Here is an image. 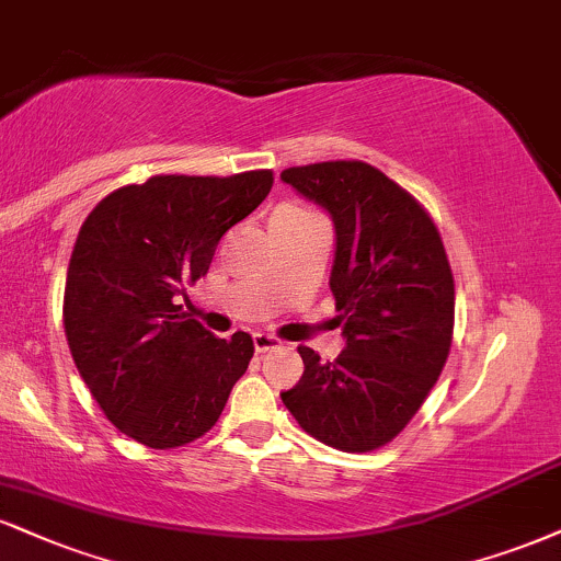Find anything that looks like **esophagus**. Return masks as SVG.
<instances>
[{
    "label": "esophagus",
    "mask_w": 561,
    "mask_h": 561,
    "mask_svg": "<svg viewBox=\"0 0 561 561\" xmlns=\"http://www.w3.org/2000/svg\"><path fill=\"white\" fill-rule=\"evenodd\" d=\"M253 345H255V353H268V350L282 347V340H279V336L259 332V334H253Z\"/></svg>",
    "instance_id": "34e87169"
}]
</instances>
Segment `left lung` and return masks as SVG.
I'll return each mask as SVG.
<instances>
[{
  "instance_id": "obj_1",
  "label": "left lung",
  "mask_w": 561,
  "mask_h": 561,
  "mask_svg": "<svg viewBox=\"0 0 561 561\" xmlns=\"http://www.w3.org/2000/svg\"><path fill=\"white\" fill-rule=\"evenodd\" d=\"M282 180L327 208L332 285L347 347L332 363L298 347L302 379L282 402L327 447L374 451L413 421L442 376L455 332V276L415 195L366 161L289 167Z\"/></svg>"
}]
</instances>
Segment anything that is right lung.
Masks as SVG:
<instances>
[{
	"instance_id": "1",
	"label": "right lung",
	"mask_w": 561,
	"mask_h": 561,
	"mask_svg": "<svg viewBox=\"0 0 561 561\" xmlns=\"http://www.w3.org/2000/svg\"><path fill=\"white\" fill-rule=\"evenodd\" d=\"M272 185V170L153 174L85 216L67 268L65 334L93 400L125 436L178 449L219 421L253 340H219L178 302Z\"/></svg>"
}]
</instances>
